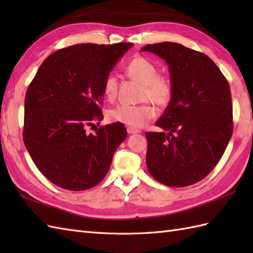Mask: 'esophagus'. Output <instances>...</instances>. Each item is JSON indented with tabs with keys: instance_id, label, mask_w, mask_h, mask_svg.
<instances>
[{
	"instance_id": "1",
	"label": "esophagus",
	"mask_w": 253,
	"mask_h": 253,
	"mask_svg": "<svg viewBox=\"0 0 253 253\" xmlns=\"http://www.w3.org/2000/svg\"><path fill=\"white\" fill-rule=\"evenodd\" d=\"M127 131H128V133H138V132H140V130L137 129V128H133V127H128L127 128Z\"/></svg>"
}]
</instances>
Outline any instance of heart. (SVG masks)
I'll use <instances>...</instances> for the list:
<instances>
[{"instance_id":"heart-1","label":"heart","mask_w":253,"mask_h":253,"mask_svg":"<svg viewBox=\"0 0 253 253\" xmlns=\"http://www.w3.org/2000/svg\"><path fill=\"white\" fill-rule=\"evenodd\" d=\"M127 76L142 84V100H152L161 107H166L174 95V84L166 75L158 74V68L143 56H135L125 67ZM117 93V78L109 74L103 82V94L113 100ZM157 116V110L150 102L139 105H118L109 112L110 120L131 127H142Z\"/></svg>"}]
</instances>
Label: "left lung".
I'll return each instance as SVG.
<instances>
[{"instance_id": "1", "label": "left lung", "mask_w": 253, "mask_h": 253, "mask_svg": "<svg viewBox=\"0 0 253 253\" xmlns=\"http://www.w3.org/2000/svg\"><path fill=\"white\" fill-rule=\"evenodd\" d=\"M169 64L174 95L157 122L162 132H146L147 166L170 187L200 181L215 168L233 135L229 84L204 53L175 42L148 44Z\"/></svg>"}]
</instances>
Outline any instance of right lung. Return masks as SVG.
Here are the masks:
<instances>
[{"instance_id": "add662e5", "label": "right lung", "mask_w": 253, "mask_h": 253, "mask_svg": "<svg viewBox=\"0 0 253 253\" xmlns=\"http://www.w3.org/2000/svg\"><path fill=\"white\" fill-rule=\"evenodd\" d=\"M132 43H82L44 60L25 96L24 143L36 166L64 189H90L104 178L125 140L122 123L87 133L103 118V82ZM95 126V125H94Z\"/></svg>"}]
</instances>
